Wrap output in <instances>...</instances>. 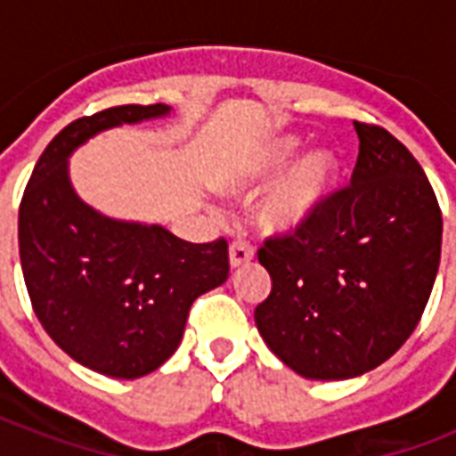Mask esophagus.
Masks as SVG:
<instances>
[{
  "label": "esophagus",
  "mask_w": 456,
  "mask_h": 456,
  "mask_svg": "<svg viewBox=\"0 0 456 456\" xmlns=\"http://www.w3.org/2000/svg\"><path fill=\"white\" fill-rule=\"evenodd\" d=\"M250 260H253V248H250V243L239 239V241H234L229 246V267H232V270L248 265Z\"/></svg>",
  "instance_id": "esophagus-1"
}]
</instances>
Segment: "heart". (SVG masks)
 I'll list each match as a JSON object with an SVG mask.
<instances>
[{"label":"heart","mask_w":456,"mask_h":456,"mask_svg":"<svg viewBox=\"0 0 456 456\" xmlns=\"http://www.w3.org/2000/svg\"><path fill=\"white\" fill-rule=\"evenodd\" d=\"M298 153V137H274L257 146L248 156L224 165L215 177V186L227 196H246L257 186L270 184L272 179H277L289 167V172L272 186L257 208V224L274 236L298 234L319 217L340 170L336 153L326 149L307 151L297 161Z\"/></svg>","instance_id":"obj_1"}]
</instances>
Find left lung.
<instances>
[{
	"mask_svg": "<svg viewBox=\"0 0 456 456\" xmlns=\"http://www.w3.org/2000/svg\"><path fill=\"white\" fill-rule=\"evenodd\" d=\"M350 186L310 227L267 239L272 291L256 307L272 353L312 381L376 369L404 346L436 284L443 215L421 165L390 132L354 123Z\"/></svg>",
	"mask_w": 456,
	"mask_h": 456,
	"instance_id": "1",
	"label": "left lung"
}]
</instances>
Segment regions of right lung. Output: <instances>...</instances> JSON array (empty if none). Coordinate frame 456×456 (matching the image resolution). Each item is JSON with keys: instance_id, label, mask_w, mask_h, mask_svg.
Segmentation results:
<instances>
[{"instance_id": "right-lung-1", "label": "right lung", "mask_w": 456, "mask_h": 456, "mask_svg": "<svg viewBox=\"0 0 456 456\" xmlns=\"http://www.w3.org/2000/svg\"><path fill=\"white\" fill-rule=\"evenodd\" d=\"M170 106H116L80 118L39 156L18 210V248L35 314L56 346L110 379H139L170 360L193 300L229 277L227 241L189 243L163 224L116 220L77 196L70 156L120 125Z\"/></svg>"}]
</instances>
